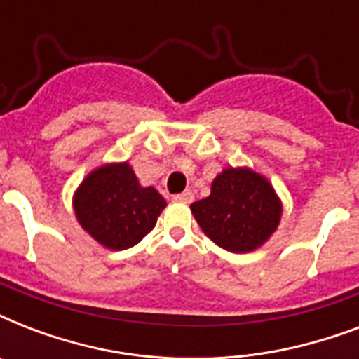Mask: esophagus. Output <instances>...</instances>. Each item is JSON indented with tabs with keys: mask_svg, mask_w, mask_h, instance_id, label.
<instances>
[{
	"mask_svg": "<svg viewBox=\"0 0 359 359\" xmlns=\"http://www.w3.org/2000/svg\"><path fill=\"white\" fill-rule=\"evenodd\" d=\"M173 199L177 203H184V205H188V203L194 201V191L186 190V191H182V194H177V196H173Z\"/></svg>",
	"mask_w": 359,
	"mask_h": 359,
	"instance_id": "esophagus-1",
	"label": "esophagus"
}]
</instances>
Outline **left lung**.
<instances>
[{
	"label": "left lung",
	"instance_id": "1",
	"mask_svg": "<svg viewBox=\"0 0 359 359\" xmlns=\"http://www.w3.org/2000/svg\"><path fill=\"white\" fill-rule=\"evenodd\" d=\"M190 208L203 233L233 253L257 250L281 219V201L272 184L248 168L224 169L214 179L210 196Z\"/></svg>",
	"mask_w": 359,
	"mask_h": 359
}]
</instances>
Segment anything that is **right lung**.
I'll return each mask as SVG.
<instances>
[{"label":"right lung","instance_id":"add662e5","mask_svg":"<svg viewBox=\"0 0 359 359\" xmlns=\"http://www.w3.org/2000/svg\"><path fill=\"white\" fill-rule=\"evenodd\" d=\"M165 199L152 186L143 188L128 163H108L86 177L74 194L76 218L109 250H126L149 235Z\"/></svg>","mask_w":359,"mask_h":359}]
</instances>
